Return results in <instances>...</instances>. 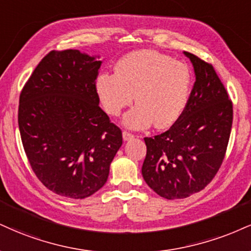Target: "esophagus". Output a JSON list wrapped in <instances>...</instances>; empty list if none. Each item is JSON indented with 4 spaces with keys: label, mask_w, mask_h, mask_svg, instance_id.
<instances>
[{
    "label": "esophagus",
    "mask_w": 251,
    "mask_h": 251,
    "mask_svg": "<svg viewBox=\"0 0 251 251\" xmlns=\"http://www.w3.org/2000/svg\"><path fill=\"white\" fill-rule=\"evenodd\" d=\"M133 138H134L133 134L128 133V132H126V131L123 132V139H124V140H125V141L131 140V139H133Z\"/></svg>",
    "instance_id": "obj_1"
}]
</instances>
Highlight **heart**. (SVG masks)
I'll return each mask as SVG.
<instances>
[{
    "label": "heart",
    "instance_id": "b5f03b06",
    "mask_svg": "<svg viewBox=\"0 0 251 251\" xmlns=\"http://www.w3.org/2000/svg\"><path fill=\"white\" fill-rule=\"evenodd\" d=\"M188 66L153 50H140L120 58L114 74H101L96 80L105 111L119 116L135 98V106L124 116L123 124L143 129L173 126L188 104L192 89Z\"/></svg>",
    "mask_w": 251,
    "mask_h": 251
}]
</instances>
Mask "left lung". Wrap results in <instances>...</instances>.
Segmentation results:
<instances>
[{
    "mask_svg": "<svg viewBox=\"0 0 251 251\" xmlns=\"http://www.w3.org/2000/svg\"><path fill=\"white\" fill-rule=\"evenodd\" d=\"M195 83L180 119L165 133L145 138L144 180L156 194L176 200L202 191L219 171L232 124V104L213 65L183 51Z\"/></svg>",
    "mask_w": 251,
    "mask_h": 251,
    "instance_id": "1",
    "label": "left lung"
}]
</instances>
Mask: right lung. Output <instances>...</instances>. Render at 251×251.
<instances>
[{"label":"right lung","instance_id":"obj_1","mask_svg":"<svg viewBox=\"0 0 251 251\" xmlns=\"http://www.w3.org/2000/svg\"><path fill=\"white\" fill-rule=\"evenodd\" d=\"M99 56L50 51L20 96L19 127L25 154L43 185L85 199L106 183L123 135L99 107Z\"/></svg>","mask_w":251,"mask_h":251}]
</instances>
